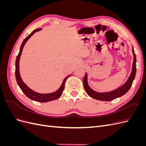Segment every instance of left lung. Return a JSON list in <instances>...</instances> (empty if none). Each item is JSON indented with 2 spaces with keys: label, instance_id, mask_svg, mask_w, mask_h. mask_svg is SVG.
Listing matches in <instances>:
<instances>
[{
  "label": "left lung",
  "instance_id": "1",
  "mask_svg": "<svg viewBox=\"0 0 146 146\" xmlns=\"http://www.w3.org/2000/svg\"><path fill=\"white\" fill-rule=\"evenodd\" d=\"M132 52L133 54V63L132 65V70L131 72L129 78H128L127 81L123 84V85L117 89L114 90L111 92H98L94 90H92L91 88L89 86L87 82V74H85V76L83 78V86L86 92V93L89 95L91 98L95 99L102 100V101H111L114 99H115L119 97L124 95L126 92L130 90V88L131 86L132 83L134 80L136 72V55L135 54L134 49H132Z\"/></svg>",
  "mask_w": 146,
  "mask_h": 146
}]
</instances>
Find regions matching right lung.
<instances>
[{
	"mask_svg": "<svg viewBox=\"0 0 146 146\" xmlns=\"http://www.w3.org/2000/svg\"><path fill=\"white\" fill-rule=\"evenodd\" d=\"M41 29H35L33 30V32L31 33L29 36L26 37L24 40L23 41V43H22L21 48H20V50L18 55H17L16 59V63H15V66H16V69H15V76H16V82L18 84V85L19 88L21 89V90L23 91V92L25 94V95L29 98V99H32L33 100L36 101V102H49L54 100L55 99H58L61 96L63 93V90L64 88V83L66 82V79L68 78V77L70 76H68L66 77L64 80L61 84V85L59 89L57 90L56 91L52 92V93H49V94H40V93H38L36 92H35L33 90H32L29 88L24 83V82L22 80V78L20 76V73H19V60H20V56L21 55L22 52H23V47L25 45V44L28 41V39L32 36V35L36 32H38V31L41 30Z\"/></svg>",
	"mask_w": 146,
	"mask_h": 146,
	"instance_id": "add662e5",
	"label": "right lung"
}]
</instances>
